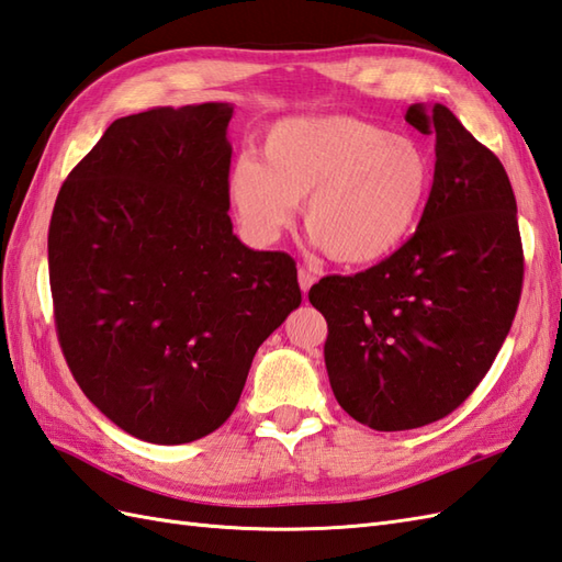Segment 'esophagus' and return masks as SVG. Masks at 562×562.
Returning a JSON list of instances; mask_svg holds the SVG:
<instances>
[{
	"label": "esophagus",
	"mask_w": 562,
	"mask_h": 562,
	"mask_svg": "<svg viewBox=\"0 0 562 562\" xmlns=\"http://www.w3.org/2000/svg\"><path fill=\"white\" fill-rule=\"evenodd\" d=\"M296 278H299V286H302V292H304V296H306L308 290H311V284L316 282V276H313V272L306 270V268H299Z\"/></svg>",
	"instance_id": "1"
}]
</instances>
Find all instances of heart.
Wrapping results in <instances>:
<instances>
[{
  "label": "heart",
  "instance_id": "obj_1",
  "mask_svg": "<svg viewBox=\"0 0 562 562\" xmlns=\"http://www.w3.org/2000/svg\"><path fill=\"white\" fill-rule=\"evenodd\" d=\"M434 187L419 140L359 116H290L270 126L263 160L239 155L227 199L246 237L272 244L306 199L311 241L340 266H371L407 241Z\"/></svg>",
  "mask_w": 562,
  "mask_h": 562
}]
</instances>
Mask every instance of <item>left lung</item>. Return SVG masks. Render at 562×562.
Returning <instances> with one entry per match:
<instances>
[{"mask_svg":"<svg viewBox=\"0 0 562 562\" xmlns=\"http://www.w3.org/2000/svg\"><path fill=\"white\" fill-rule=\"evenodd\" d=\"M436 134V172L407 244L311 286L328 321L325 369L340 407L375 430L434 424L474 393L517 313L521 239L505 167L446 104L404 114Z\"/></svg>","mask_w":562,"mask_h":562,"instance_id":"obj_1","label":"left lung"}]
</instances>
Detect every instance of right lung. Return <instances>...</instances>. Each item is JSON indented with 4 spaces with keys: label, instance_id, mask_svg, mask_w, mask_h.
I'll list each match as a JSON object with an SVG mask.
<instances>
[{
    "label": "right lung",
    "instance_id": "add662e5",
    "mask_svg": "<svg viewBox=\"0 0 562 562\" xmlns=\"http://www.w3.org/2000/svg\"><path fill=\"white\" fill-rule=\"evenodd\" d=\"M232 114L203 102L112 122L49 220L55 323L76 383L158 446L225 424L258 347L302 304L294 260L232 232Z\"/></svg>",
    "mask_w": 562,
    "mask_h": 562
}]
</instances>
